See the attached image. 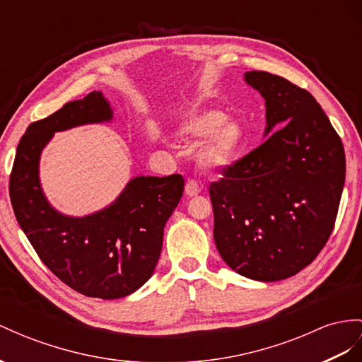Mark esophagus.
I'll list each match as a JSON object with an SVG mask.
<instances>
[{"label":"esophagus","mask_w":362,"mask_h":362,"mask_svg":"<svg viewBox=\"0 0 362 362\" xmlns=\"http://www.w3.org/2000/svg\"><path fill=\"white\" fill-rule=\"evenodd\" d=\"M199 192H200L199 185H197L196 182H194V180H189V182H187V185H185V194H187L188 197L197 196Z\"/></svg>","instance_id":"34e87169"}]
</instances>
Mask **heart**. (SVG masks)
Here are the masks:
<instances>
[{"instance_id":"1","label":"heart","mask_w":362,"mask_h":362,"mask_svg":"<svg viewBox=\"0 0 362 362\" xmlns=\"http://www.w3.org/2000/svg\"><path fill=\"white\" fill-rule=\"evenodd\" d=\"M217 110L189 108L180 116L175 133L183 141L197 142L196 162L203 171L220 173L234 165L242 150L245 132L234 119Z\"/></svg>"}]
</instances>
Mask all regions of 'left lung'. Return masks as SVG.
Masks as SVG:
<instances>
[{
	"instance_id": "left-lung-1",
	"label": "left lung",
	"mask_w": 362,
	"mask_h": 362,
	"mask_svg": "<svg viewBox=\"0 0 362 362\" xmlns=\"http://www.w3.org/2000/svg\"><path fill=\"white\" fill-rule=\"evenodd\" d=\"M243 78L264 99L266 141L209 187L214 242L237 274L280 281L309 266L327 243L346 154L309 91L266 71Z\"/></svg>"
}]
</instances>
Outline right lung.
Segmentation results:
<instances>
[{"mask_svg":"<svg viewBox=\"0 0 362 362\" xmlns=\"http://www.w3.org/2000/svg\"><path fill=\"white\" fill-rule=\"evenodd\" d=\"M115 119L108 99L93 91L33 122L16 148L11 174L15 217L42 263L76 292L116 300L136 292L154 274L165 223L183 194L180 174L136 175L122 192L91 214L54 209L40 179V160L54 133Z\"/></svg>","mask_w":362,"mask_h":362,"instance_id":"right-lung-1","label":"right lung"}]
</instances>
